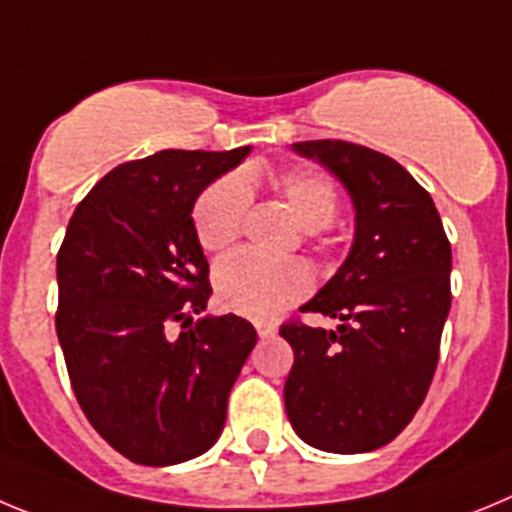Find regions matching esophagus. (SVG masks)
I'll use <instances>...</instances> for the list:
<instances>
[{"label":"esophagus","instance_id":"esophagus-1","mask_svg":"<svg viewBox=\"0 0 512 512\" xmlns=\"http://www.w3.org/2000/svg\"><path fill=\"white\" fill-rule=\"evenodd\" d=\"M255 329H257V334H260V336H273L275 331H278V326L270 324V321H257Z\"/></svg>","mask_w":512,"mask_h":512}]
</instances>
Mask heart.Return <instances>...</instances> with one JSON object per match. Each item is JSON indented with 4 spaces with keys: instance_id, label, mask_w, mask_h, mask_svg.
Segmentation results:
<instances>
[{
    "instance_id": "obj_1",
    "label": "heart",
    "mask_w": 512,
    "mask_h": 512,
    "mask_svg": "<svg viewBox=\"0 0 512 512\" xmlns=\"http://www.w3.org/2000/svg\"><path fill=\"white\" fill-rule=\"evenodd\" d=\"M275 193L308 232L334 222L339 193L334 183L313 168H293L275 178ZM250 209V191L237 176L216 178L199 193L193 204L191 222L196 242L209 255L227 252L242 234ZM216 296L229 311L270 319L283 308L301 301L311 290V273L296 260H262L250 252H237L216 265Z\"/></svg>"
}]
</instances>
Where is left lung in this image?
I'll return each instance as SVG.
<instances>
[{
  "label": "left lung",
  "instance_id": "8db88e82",
  "mask_svg": "<svg viewBox=\"0 0 512 512\" xmlns=\"http://www.w3.org/2000/svg\"><path fill=\"white\" fill-rule=\"evenodd\" d=\"M293 150L347 186L357 232L344 265L301 308L339 326H280L293 347L285 411L316 449H380L411 423L434 380L451 306V245L434 199L393 158L347 140Z\"/></svg>",
  "mask_w": 512,
  "mask_h": 512
}]
</instances>
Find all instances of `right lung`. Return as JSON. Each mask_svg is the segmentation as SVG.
Returning a JSON list of instances; mask_svg holds the SVG:
<instances>
[{"label":"right lung","instance_id":"obj_1","mask_svg":"<svg viewBox=\"0 0 512 512\" xmlns=\"http://www.w3.org/2000/svg\"><path fill=\"white\" fill-rule=\"evenodd\" d=\"M247 153L160 150L122 163L68 222L55 265L58 342L81 411L135 464L204 454L257 342L255 326L234 313L193 324L211 293L193 204Z\"/></svg>","mask_w":512,"mask_h":512}]
</instances>
